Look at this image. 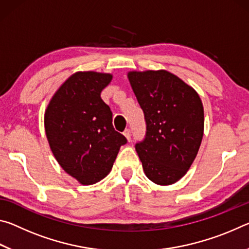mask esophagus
Segmentation results:
<instances>
[{
	"label": "esophagus",
	"instance_id": "34e87169",
	"mask_svg": "<svg viewBox=\"0 0 249 249\" xmlns=\"http://www.w3.org/2000/svg\"><path fill=\"white\" fill-rule=\"evenodd\" d=\"M124 136L127 138V141L129 142L130 141V136H132V133H130V129L129 128H126L125 130H124Z\"/></svg>",
	"mask_w": 249,
	"mask_h": 249
}]
</instances>
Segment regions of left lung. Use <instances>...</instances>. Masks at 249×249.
Here are the masks:
<instances>
[{"mask_svg": "<svg viewBox=\"0 0 249 249\" xmlns=\"http://www.w3.org/2000/svg\"><path fill=\"white\" fill-rule=\"evenodd\" d=\"M128 79L146 122L145 138L135 145L142 169L155 183H175L191 167L203 137L200 96L166 70L132 71Z\"/></svg>", "mask_w": 249, "mask_h": 249, "instance_id": "obj_1", "label": "left lung"}]
</instances>
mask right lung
Segmentation results:
<instances>
[{
	"label": "right lung",
	"mask_w": 249,
	"mask_h": 249,
	"mask_svg": "<svg viewBox=\"0 0 249 249\" xmlns=\"http://www.w3.org/2000/svg\"><path fill=\"white\" fill-rule=\"evenodd\" d=\"M112 75L93 71L71 75L53 96L45 130L54 158L80 183L99 182L108 175L127 140L112 124V111L101 92Z\"/></svg>",
	"instance_id": "1"
}]
</instances>
